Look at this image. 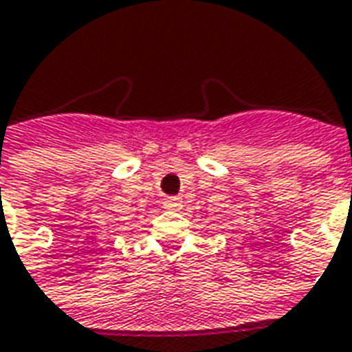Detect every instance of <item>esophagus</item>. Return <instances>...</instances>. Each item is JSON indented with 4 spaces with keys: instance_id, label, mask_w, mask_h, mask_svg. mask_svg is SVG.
<instances>
[{
    "instance_id": "1",
    "label": "esophagus",
    "mask_w": 352,
    "mask_h": 352,
    "mask_svg": "<svg viewBox=\"0 0 352 352\" xmlns=\"http://www.w3.org/2000/svg\"><path fill=\"white\" fill-rule=\"evenodd\" d=\"M163 208H166V210H180L182 199L180 197H168V199H164Z\"/></svg>"
}]
</instances>
